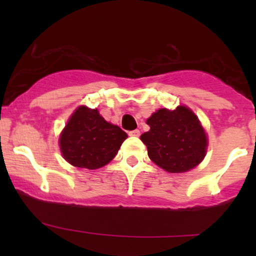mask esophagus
Masks as SVG:
<instances>
[{"instance_id":"esophagus-1","label":"esophagus","mask_w":256,"mask_h":256,"mask_svg":"<svg viewBox=\"0 0 256 256\" xmlns=\"http://www.w3.org/2000/svg\"><path fill=\"white\" fill-rule=\"evenodd\" d=\"M140 130H134L128 132V136H132V137H140Z\"/></svg>"}]
</instances>
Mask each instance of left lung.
Masks as SVG:
<instances>
[{"label":"left lung","mask_w":256,"mask_h":256,"mask_svg":"<svg viewBox=\"0 0 256 256\" xmlns=\"http://www.w3.org/2000/svg\"><path fill=\"white\" fill-rule=\"evenodd\" d=\"M150 130L140 136L152 162L171 173L198 166L206 155L207 137L195 114L188 107L158 110L146 120Z\"/></svg>","instance_id":"left-lung-1"}]
</instances>
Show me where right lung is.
Listing matches in <instances>:
<instances>
[{"label": "right lung", "instance_id": "obj_1", "mask_svg": "<svg viewBox=\"0 0 256 256\" xmlns=\"http://www.w3.org/2000/svg\"><path fill=\"white\" fill-rule=\"evenodd\" d=\"M126 138V132L106 122L98 110L82 106L64 126L60 148L71 165L96 170L116 156Z\"/></svg>", "mask_w": 256, "mask_h": 256}]
</instances>
